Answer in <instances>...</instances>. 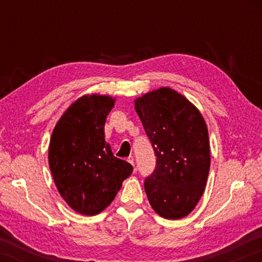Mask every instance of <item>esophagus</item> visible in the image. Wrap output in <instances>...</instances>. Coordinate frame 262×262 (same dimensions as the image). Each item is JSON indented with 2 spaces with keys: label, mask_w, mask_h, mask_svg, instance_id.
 <instances>
[{
  "label": "esophagus",
  "mask_w": 262,
  "mask_h": 262,
  "mask_svg": "<svg viewBox=\"0 0 262 262\" xmlns=\"http://www.w3.org/2000/svg\"><path fill=\"white\" fill-rule=\"evenodd\" d=\"M127 161H128V162H129V163H130V164H132V165H133V166H135V162H134V157H133V156H129V157H128V158H127Z\"/></svg>",
  "instance_id": "obj_1"
}]
</instances>
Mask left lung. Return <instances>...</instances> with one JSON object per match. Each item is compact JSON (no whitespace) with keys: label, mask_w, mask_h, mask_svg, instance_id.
<instances>
[{"label":"left lung","mask_w":262,"mask_h":262,"mask_svg":"<svg viewBox=\"0 0 262 262\" xmlns=\"http://www.w3.org/2000/svg\"><path fill=\"white\" fill-rule=\"evenodd\" d=\"M135 110L156 156V167L144 180L148 200L164 219H183L200 200L209 173L205 119L192 103L170 88L136 99Z\"/></svg>","instance_id":"obj_1"}]
</instances>
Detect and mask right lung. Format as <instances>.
I'll return each mask as SVG.
<instances>
[{
	"mask_svg": "<svg viewBox=\"0 0 262 262\" xmlns=\"http://www.w3.org/2000/svg\"><path fill=\"white\" fill-rule=\"evenodd\" d=\"M114 99L83 96L53 130L48 162L56 188L75 211L96 215L111 205L133 166L113 155L104 126Z\"/></svg>",
	"mask_w": 262,
	"mask_h": 262,
	"instance_id": "right-lung-1",
	"label": "right lung"
}]
</instances>
